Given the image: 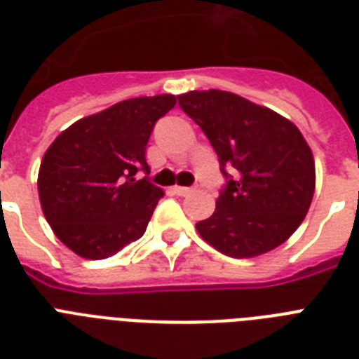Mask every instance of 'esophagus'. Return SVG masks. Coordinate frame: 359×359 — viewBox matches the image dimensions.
Instances as JSON below:
<instances>
[{"label": "esophagus", "instance_id": "1", "mask_svg": "<svg viewBox=\"0 0 359 359\" xmlns=\"http://www.w3.org/2000/svg\"><path fill=\"white\" fill-rule=\"evenodd\" d=\"M173 191L177 196H190L191 188H186V186H175Z\"/></svg>", "mask_w": 359, "mask_h": 359}]
</instances>
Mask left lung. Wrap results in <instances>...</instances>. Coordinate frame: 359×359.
<instances>
[{"label": "left lung", "mask_w": 359, "mask_h": 359, "mask_svg": "<svg viewBox=\"0 0 359 359\" xmlns=\"http://www.w3.org/2000/svg\"><path fill=\"white\" fill-rule=\"evenodd\" d=\"M218 154L222 171L236 177L216 199L210 218L196 224L205 242L224 255L251 259L276 250L306 218L315 194V160L292 121L219 89L179 95Z\"/></svg>", "instance_id": "obj_1"}]
</instances>
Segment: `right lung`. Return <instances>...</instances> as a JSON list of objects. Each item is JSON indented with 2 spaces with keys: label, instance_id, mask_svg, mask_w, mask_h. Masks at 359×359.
I'll use <instances>...</instances> for the list:
<instances>
[{
  "label": "right lung",
  "instance_id": "1",
  "mask_svg": "<svg viewBox=\"0 0 359 359\" xmlns=\"http://www.w3.org/2000/svg\"><path fill=\"white\" fill-rule=\"evenodd\" d=\"M175 104V95L128 98L76 121L48 147L39 199L55 236L76 255L106 259L143 236L163 191L135 173L149 169L152 126Z\"/></svg>",
  "mask_w": 359,
  "mask_h": 359
}]
</instances>
